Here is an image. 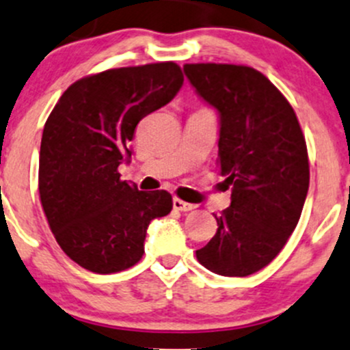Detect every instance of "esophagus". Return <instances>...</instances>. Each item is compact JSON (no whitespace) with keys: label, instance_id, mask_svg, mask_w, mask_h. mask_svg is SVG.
<instances>
[{"label":"esophagus","instance_id":"34e87169","mask_svg":"<svg viewBox=\"0 0 350 350\" xmlns=\"http://www.w3.org/2000/svg\"><path fill=\"white\" fill-rule=\"evenodd\" d=\"M172 206H174L176 211H183V213L193 211L196 207L194 204H191V202H186V201H183V199H178V198H174V201H172Z\"/></svg>","mask_w":350,"mask_h":350}]
</instances>
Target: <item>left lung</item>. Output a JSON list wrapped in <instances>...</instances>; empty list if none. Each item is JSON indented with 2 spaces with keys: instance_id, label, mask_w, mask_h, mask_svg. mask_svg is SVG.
Instances as JSON below:
<instances>
[{
  "instance_id": "8db88e82",
  "label": "left lung",
  "mask_w": 350,
  "mask_h": 350,
  "mask_svg": "<svg viewBox=\"0 0 350 350\" xmlns=\"http://www.w3.org/2000/svg\"><path fill=\"white\" fill-rule=\"evenodd\" d=\"M184 72L221 114L217 166L232 186L196 257L219 275L245 278L271 264L297 226L309 189L306 137L286 96L257 69L193 63Z\"/></svg>"
}]
</instances>
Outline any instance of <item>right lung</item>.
I'll list each match as a JSON object with an SVG mask.
<instances>
[{
	"label": "right lung",
	"instance_id": "add662e5",
	"mask_svg": "<svg viewBox=\"0 0 350 350\" xmlns=\"http://www.w3.org/2000/svg\"><path fill=\"white\" fill-rule=\"evenodd\" d=\"M183 81L172 61L106 69L72 83L46 119L41 206L64 254L88 271L133 267L149 222L171 213L167 191H137L118 167L131 156L137 122L171 101Z\"/></svg>",
	"mask_w": 350,
	"mask_h": 350
}]
</instances>
